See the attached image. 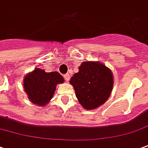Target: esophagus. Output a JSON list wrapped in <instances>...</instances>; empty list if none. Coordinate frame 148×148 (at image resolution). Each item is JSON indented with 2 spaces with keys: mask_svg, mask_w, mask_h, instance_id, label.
<instances>
[{
  "mask_svg": "<svg viewBox=\"0 0 148 148\" xmlns=\"http://www.w3.org/2000/svg\"><path fill=\"white\" fill-rule=\"evenodd\" d=\"M64 78L66 79V82H69V80H70V74H66L64 75Z\"/></svg>",
  "mask_w": 148,
  "mask_h": 148,
  "instance_id": "esophagus-1",
  "label": "esophagus"
}]
</instances>
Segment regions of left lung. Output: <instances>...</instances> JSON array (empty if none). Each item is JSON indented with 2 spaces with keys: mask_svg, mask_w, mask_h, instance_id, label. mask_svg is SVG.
Returning a JSON list of instances; mask_svg holds the SVG:
<instances>
[{
  "mask_svg": "<svg viewBox=\"0 0 148 148\" xmlns=\"http://www.w3.org/2000/svg\"><path fill=\"white\" fill-rule=\"evenodd\" d=\"M113 82L112 70L99 61L82 62L70 80L78 102L87 110L95 109L106 102Z\"/></svg>",
  "mask_w": 148,
  "mask_h": 148,
  "instance_id": "left-lung-1",
  "label": "left lung"
}]
</instances>
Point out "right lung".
Returning <instances> with one entry per match:
<instances>
[{"label":"right lung","instance_id":"1","mask_svg":"<svg viewBox=\"0 0 148 148\" xmlns=\"http://www.w3.org/2000/svg\"><path fill=\"white\" fill-rule=\"evenodd\" d=\"M63 82L64 78L57 71L47 73L35 68L24 77V91L32 103L44 107L53 98L57 84Z\"/></svg>","mask_w":148,"mask_h":148}]
</instances>
